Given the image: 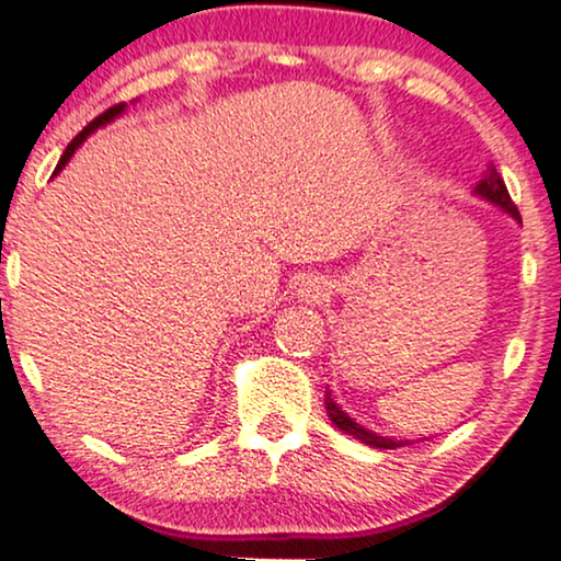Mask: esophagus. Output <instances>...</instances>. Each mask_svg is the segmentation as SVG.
Returning a JSON list of instances; mask_svg holds the SVG:
<instances>
[{
  "label": "esophagus",
  "mask_w": 561,
  "mask_h": 561,
  "mask_svg": "<svg viewBox=\"0 0 561 561\" xmlns=\"http://www.w3.org/2000/svg\"><path fill=\"white\" fill-rule=\"evenodd\" d=\"M297 297L305 299V302H320V299L328 297L325 282H320L318 277H314V279H305V282L297 287Z\"/></svg>",
  "instance_id": "esophagus-1"
}]
</instances>
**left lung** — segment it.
Returning <instances> with one entry per match:
<instances>
[{
  "label": "left lung",
  "instance_id": "obj_1",
  "mask_svg": "<svg viewBox=\"0 0 561 561\" xmlns=\"http://www.w3.org/2000/svg\"><path fill=\"white\" fill-rule=\"evenodd\" d=\"M472 195H478V198H483V201H488V203L499 205V208H501L503 213H508L511 218L518 220V224H520L518 208L514 205V201H511V195H508V191H506V183H503V178L499 175V170H495L493 164L485 170L483 180H480V183H478L476 187H472ZM325 409H328L330 422H333L335 427L343 432V435L356 437L358 442H363V445L376 447V449H397V447L414 445V439H393V437L378 435V432H374V430H366V427H363V424H358L356 420H353V416L345 414L343 409L335 404L333 393H330V391H325Z\"/></svg>",
  "mask_w": 561,
  "mask_h": 561
}]
</instances>
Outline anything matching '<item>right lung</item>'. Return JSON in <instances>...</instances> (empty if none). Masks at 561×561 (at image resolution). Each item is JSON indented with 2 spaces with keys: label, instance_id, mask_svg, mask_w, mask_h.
<instances>
[{
  "label": "right lung",
  "instance_id": "right-lung-1",
  "mask_svg": "<svg viewBox=\"0 0 561 561\" xmlns=\"http://www.w3.org/2000/svg\"><path fill=\"white\" fill-rule=\"evenodd\" d=\"M124 108H126V104H119V106H112V108H108V112H104V114H101V116H96V119H93V122H91L89 126H85V129H83L81 134H78V137H76L73 141H70V145L66 147V152H62V157H60V162H58V168H55V172H53V178H55V175H58V172H60L62 168H66V164L70 162V157H73V154H76V149H78V147H81V145H83V141H85V139H89L93 131H96V129H101V126H106L108 122H114V119H116V116H122V114H124Z\"/></svg>",
  "mask_w": 561,
  "mask_h": 561
}]
</instances>
